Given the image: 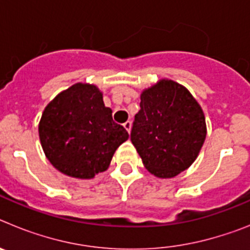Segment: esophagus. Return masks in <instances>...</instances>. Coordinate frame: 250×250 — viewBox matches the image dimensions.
<instances>
[{
    "instance_id": "34e87169",
    "label": "esophagus",
    "mask_w": 250,
    "mask_h": 250,
    "mask_svg": "<svg viewBox=\"0 0 250 250\" xmlns=\"http://www.w3.org/2000/svg\"><path fill=\"white\" fill-rule=\"evenodd\" d=\"M124 127L126 129L127 132L131 131V121H126V123L124 124Z\"/></svg>"
}]
</instances>
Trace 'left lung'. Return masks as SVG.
<instances>
[{"instance_id":"8db88e82","label":"left lung","mask_w":250,"mask_h":250,"mask_svg":"<svg viewBox=\"0 0 250 250\" xmlns=\"http://www.w3.org/2000/svg\"><path fill=\"white\" fill-rule=\"evenodd\" d=\"M130 138L149 173L174 178L193 164L204 144L202 106L182 83L161 79L141 91Z\"/></svg>"}]
</instances>
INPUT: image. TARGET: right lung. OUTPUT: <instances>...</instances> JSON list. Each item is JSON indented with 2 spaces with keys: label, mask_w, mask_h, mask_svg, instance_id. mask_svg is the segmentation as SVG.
<instances>
[{
  "label": "right lung",
  "mask_w": 250,
  "mask_h": 250,
  "mask_svg": "<svg viewBox=\"0 0 250 250\" xmlns=\"http://www.w3.org/2000/svg\"><path fill=\"white\" fill-rule=\"evenodd\" d=\"M39 136L55 169L76 179H92L107 170L116 149L129 139L112 120L100 89L85 83L70 86L47 104Z\"/></svg>",
  "instance_id": "1"
}]
</instances>
